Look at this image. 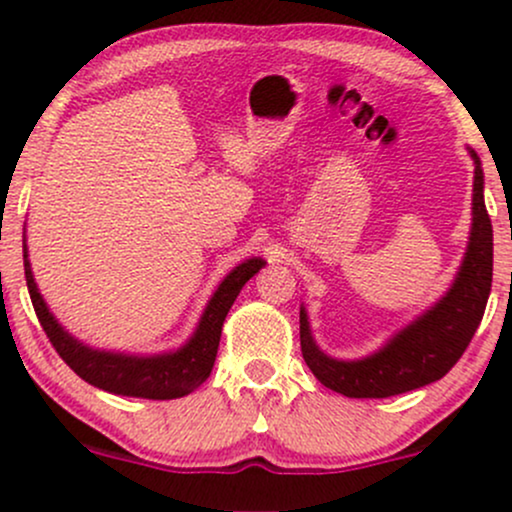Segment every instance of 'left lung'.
<instances>
[{
    "label": "left lung",
    "instance_id": "left-lung-1",
    "mask_svg": "<svg viewBox=\"0 0 512 512\" xmlns=\"http://www.w3.org/2000/svg\"><path fill=\"white\" fill-rule=\"evenodd\" d=\"M474 161L472 228L467 250L450 289L431 308L397 330L373 354L361 358H337L325 354L315 342L308 310L301 305V349L308 368L322 385L354 399H383L436 383L460 361L491 293L493 231L484 204V170L477 151Z\"/></svg>",
    "mask_w": 512,
    "mask_h": 512
}]
</instances>
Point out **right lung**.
<instances>
[{
  "instance_id": "obj_1",
  "label": "right lung",
  "mask_w": 512,
  "mask_h": 512,
  "mask_svg": "<svg viewBox=\"0 0 512 512\" xmlns=\"http://www.w3.org/2000/svg\"><path fill=\"white\" fill-rule=\"evenodd\" d=\"M267 264L262 257H248L231 269L219 281L211 298L199 315L197 327L180 346L158 354H132V351L98 349L86 344L84 339L74 337L67 327L52 315L50 305L45 303L28 260L26 228H23V269H26V284L40 325L50 337L52 346L62 361L86 380L88 385L110 395L142 397V399H178L195 392L214 368L216 351H219L223 320L243 286Z\"/></svg>"
}]
</instances>
